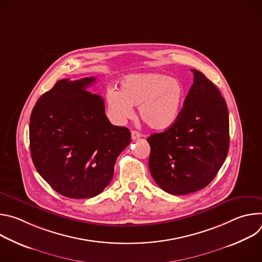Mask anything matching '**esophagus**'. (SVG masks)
Segmentation results:
<instances>
[{
  "instance_id": "34e87169",
  "label": "esophagus",
  "mask_w": 262,
  "mask_h": 262,
  "mask_svg": "<svg viewBox=\"0 0 262 262\" xmlns=\"http://www.w3.org/2000/svg\"><path fill=\"white\" fill-rule=\"evenodd\" d=\"M141 134L139 133V132H137V130H132V139L133 140H137V139H139V138H141Z\"/></svg>"
}]
</instances>
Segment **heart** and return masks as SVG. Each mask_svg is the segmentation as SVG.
I'll return each instance as SVG.
<instances>
[{
    "instance_id": "b5f03b06",
    "label": "heart",
    "mask_w": 262,
    "mask_h": 262,
    "mask_svg": "<svg viewBox=\"0 0 262 262\" xmlns=\"http://www.w3.org/2000/svg\"><path fill=\"white\" fill-rule=\"evenodd\" d=\"M183 99L182 84L158 72L129 74L121 81L120 91L110 87L105 93L110 116L116 123L132 118L133 105H139L140 118L155 129H165L177 120Z\"/></svg>"
}]
</instances>
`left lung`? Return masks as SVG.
<instances>
[{
  "instance_id": "obj_1",
  "label": "left lung",
  "mask_w": 262,
  "mask_h": 262,
  "mask_svg": "<svg viewBox=\"0 0 262 262\" xmlns=\"http://www.w3.org/2000/svg\"><path fill=\"white\" fill-rule=\"evenodd\" d=\"M194 84L177 120L147 138L149 170L160 188L186 195L208 185L229 150V115L225 99L204 74L191 69Z\"/></svg>"
}]
</instances>
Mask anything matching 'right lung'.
Returning a JSON list of instances; mask_svg holds the SVG:
<instances>
[{"label": "right lung", "mask_w": 262, "mask_h": 262, "mask_svg": "<svg viewBox=\"0 0 262 262\" xmlns=\"http://www.w3.org/2000/svg\"><path fill=\"white\" fill-rule=\"evenodd\" d=\"M95 78L63 79L37 100L30 117V150L40 176L62 196L92 198L108 185L128 128L112 124Z\"/></svg>", "instance_id": "obj_1"}]
</instances>
